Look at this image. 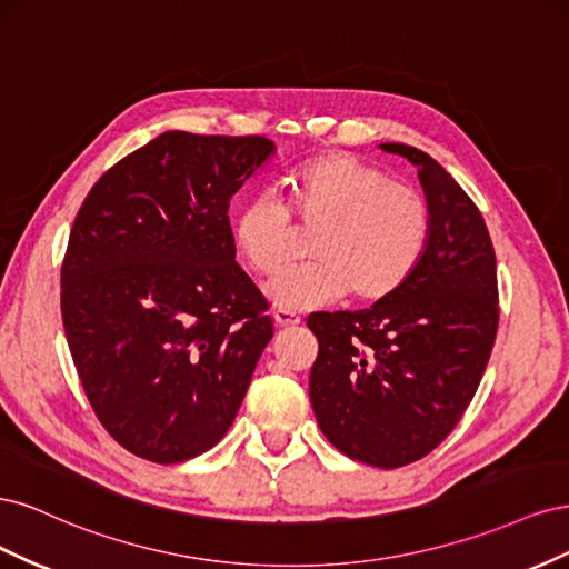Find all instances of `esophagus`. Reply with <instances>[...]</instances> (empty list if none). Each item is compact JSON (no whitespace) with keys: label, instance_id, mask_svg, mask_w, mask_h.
Wrapping results in <instances>:
<instances>
[{"label":"esophagus","instance_id":"obj_1","mask_svg":"<svg viewBox=\"0 0 569 569\" xmlns=\"http://www.w3.org/2000/svg\"><path fill=\"white\" fill-rule=\"evenodd\" d=\"M272 318H274V322L282 325V327H289V325H299V322H301V313L291 311V308H274Z\"/></svg>","mask_w":569,"mask_h":569}]
</instances>
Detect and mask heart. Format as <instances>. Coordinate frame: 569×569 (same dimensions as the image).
Returning <instances> with one entry per match:
<instances>
[{"instance_id": "heart-1", "label": "heart", "mask_w": 569, "mask_h": 569, "mask_svg": "<svg viewBox=\"0 0 569 569\" xmlns=\"http://www.w3.org/2000/svg\"><path fill=\"white\" fill-rule=\"evenodd\" d=\"M291 216L318 230L316 263L282 272L295 258V228L284 206L249 199L232 222L239 256L258 274H278L268 295L280 308L303 311L332 303L349 291L380 301L403 287L429 244L432 213L416 187L393 182L366 161L325 151L289 168L282 180Z\"/></svg>"}]
</instances>
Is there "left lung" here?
Here are the masks:
<instances>
[{
	"instance_id": "obj_1",
	"label": "left lung",
	"mask_w": 569,
	"mask_h": 569,
	"mask_svg": "<svg viewBox=\"0 0 569 569\" xmlns=\"http://www.w3.org/2000/svg\"><path fill=\"white\" fill-rule=\"evenodd\" d=\"M380 147L418 168L429 244L393 295L308 316L318 337L308 393L335 449L393 470L435 451L470 406L498 330V282L487 222L462 187L416 147Z\"/></svg>"
}]
</instances>
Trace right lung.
Masks as SVG:
<instances>
[{
  "instance_id": "right-lung-1",
  "label": "right lung",
  "mask_w": 569,
  "mask_h": 569,
  "mask_svg": "<svg viewBox=\"0 0 569 569\" xmlns=\"http://www.w3.org/2000/svg\"><path fill=\"white\" fill-rule=\"evenodd\" d=\"M274 144L170 130L97 180L61 263V318L107 432L151 462L216 446L272 339L234 261L230 199Z\"/></svg>"
}]
</instances>
